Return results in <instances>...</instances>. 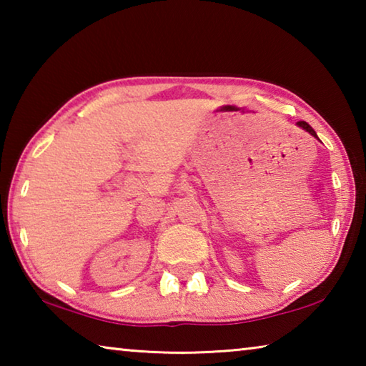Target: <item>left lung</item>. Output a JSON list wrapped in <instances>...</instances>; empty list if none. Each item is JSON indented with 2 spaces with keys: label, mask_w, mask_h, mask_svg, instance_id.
Returning a JSON list of instances; mask_svg holds the SVG:
<instances>
[{
  "label": "left lung",
  "mask_w": 366,
  "mask_h": 366,
  "mask_svg": "<svg viewBox=\"0 0 366 366\" xmlns=\"http://www.w3.org/2000/svg\"><path fill=\"white\" fill-rule=\"evenodd\" d=\"M297 126H299V127H302V129H305V131H307L308 134H312V135H313V137H318V135H317V132H315V131H313V129H312V127H310V124H307L305 121H299V122H297Z\"/></svg>",
  "instance_id": "left-lung-1"
}]
</instances>
